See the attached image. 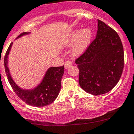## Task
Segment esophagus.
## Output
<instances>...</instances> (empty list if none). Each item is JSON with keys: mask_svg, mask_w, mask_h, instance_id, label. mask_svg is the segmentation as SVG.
<instances>
[{"mask_svg": "<svg viewBox=\"0 0 134 134\" xmlns=\"http://www.w3.org/2000/svg\"><path fill=\"white\" fill-rule=\"evenodd\" d=\"M72 66V62L70 60H67L64 63V66H65V68H68L69 67H70V66Z\"/></svg>", "mask_w": 134, "mask_h": 134, "instance_id": "34e87169", "label": "esophagus"}]
</instances>
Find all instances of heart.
<instances>
[{
	"mask_svg": "<svg viewBox=\"0 0 134 134\" xmlns=\"http://www.w3.org/2000/svg\"><path fill=\"white\" fill-rule=\"evenodd\" d=\"M92 36V31L89 28H85L81 31L76 30L71 33L68 37V43L72 44L75 43L72 47V54L78 56L82 54L91 43Z\"/></svg>",
	"mask_w": 134,
	"mask_h": 134,
	"instance_id": "b5f03b06",
	"label": "heart"
}]
</instances>
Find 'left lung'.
I'll return each instance as SVG.
<instances>
[{
    "label": "left lung",
    "mask_w": 134,
    "mask_h": 134,
    "mask_svg": "<svg viewBox=\"0 0 134 134\" xmlns=\"http://www.w3.org/2000/svg\"><path fill=\"white\" fill-rule=\"evenodd\" d=\"M96 37L75 61L80 87L93 95L104 94L118 83L123 72L124 54L119 35L98 20Z\"/></svg>",
    "instance_id": "1"
}]
</instances>
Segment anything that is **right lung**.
<instances>
[{
  "label": "right lung",
  "instance_id": "right-lung-1",
  "mask_svg": "<svg viewBox=\"0 0 134 134\" xmlns=\"http://www.w3.org/2000/svg\"><path fill=\"white\" fill-rule=\"evenodd\" d=\"M29 33L24 32L18 38ZM12 43L8 48L4 58L5 72L9 83L16 95L26 104L31 106L44 107L53 103L57 97L61 89V79L64 72V66L51 67L48 69L43 77V81L35 89L31 90H22L14 81L10 74L8 67V56L10 51Z\"/></svg>",
  "mask_w": 134,
  "mask_h": 134
}]
</instances>
